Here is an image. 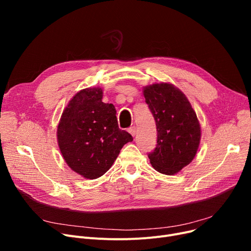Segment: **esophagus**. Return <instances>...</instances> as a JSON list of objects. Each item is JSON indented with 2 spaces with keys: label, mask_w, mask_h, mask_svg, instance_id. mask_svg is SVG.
Masks as SVG:
<instances>
[{
  "label": "esophagus",
  "mask_w": 251,
  "mask_h": 251,
  "mask_svg": "<svg viewBox=\"0 0 251 251\" xmlns=\"http://www.w3.org/2000/svg\"><path fill=\"white\" fill-rule=\"evenodd\" d=\"M128 132L132 135V136H135V134H136V127L135 126H132V127H130L129 129H128Z\"/></svg>",
  "instance_id": "34e87169"
}]
</instances>
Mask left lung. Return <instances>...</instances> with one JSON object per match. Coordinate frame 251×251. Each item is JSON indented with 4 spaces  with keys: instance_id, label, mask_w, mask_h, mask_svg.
Here are the masks:
<instances>
[{
    "instance_id": "obj_1",
    "label": "left lung",
    "mask_w": 251,
    "mask_h": 251,
    "mask_svg": "<svg viewBox=\"0 0 251 251\" xmlns=\"http://www.w3.org/2000/svg\"><path fill=\"white\" fill-rule=\"evenodd\" d=\"M146 102L153 115L157 140L149 153L151 166L165 175H174L189 165L197 152L201 130L196 113L183 92L162 82L143 88Z\"/></svg>"
}]
</instances>
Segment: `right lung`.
Wrapping results in <instances>:
<instances>
[{"label":"right lung","instance_id":"1","mask_svg":"<svg viewBox=\"0 0 251 251\" xmlns=\"http://www.w3.org/2000/svg\"><path fill=\"white\" fill-rule=\"evenodd\" d=\"M101 99L100 87L78 91L63 111L57 129L66 164L90 180L107 172L124 144L133 140L119 128L114 104L104 103Z\"/></svg>","mask_w":251,"mask_h":251}]
</instances>
